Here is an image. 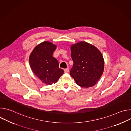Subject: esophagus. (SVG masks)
Listing matches in <instances>:
<instances>
[{
  "label": "esophagus",
  "mask_w": 131,
  "mask_h": 131,
  "mask_svg": "<svg viewBox=\"0 0 131 131\" xmlns=\"http://www.w3.org/2000/svg\"><path fill=\"white\" fill-rule=\"evenodd\" d=\"M64 72H65V73L68 72V71H69V68H65V69H64Z\"/></svg>",
  "instance_id": "obj_1"
}]
</instances>
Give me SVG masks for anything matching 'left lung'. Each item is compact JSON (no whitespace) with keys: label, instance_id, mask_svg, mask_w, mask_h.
I'll list each match as a JSON object with an SVG mask.
<instances>
[{"label":"left lung","instance_id":"left-lung-1","mask_svg":"<svg viewBox=\"0 0 131 131\" xmlns=\"http://www.w3.org/2000/svg\"><path fill=\"white\" fill-rule=\"evenodd\" d=\"M73 62L70 70L76 84L83 88L94 86L104 69V60L100 51L93 45L81 41L71 46Z\"/></svg>","mask_w":131,"mask_h":131}]
</instances>
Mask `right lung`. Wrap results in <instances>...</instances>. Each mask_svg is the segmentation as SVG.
<instances>
[{"mask_svg": "<svg viewBox=\"0 0 131 131\" xmlns=\"http://www.w3.org/2000/svg\"><path fill=\"white\" fill-rule=\"evenodd\" d=\"M56 48L55 45L46 41L37 45L29 55L32 71L46 84L55 83L64 73L59 68L58 60L52 57Z\"/></svg>", "mask_w": 131, "mask_h": 131, "instance_id": "1", "label": "right lung"}]
</instances>
